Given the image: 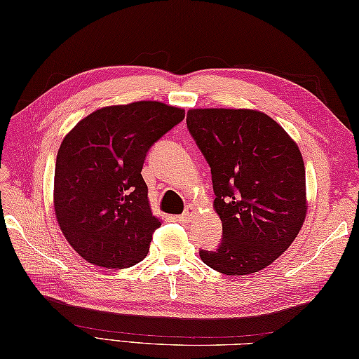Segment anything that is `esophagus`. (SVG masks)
<instances>
[{
	"label": "esophagus",
	"instance_id": "esophagus-1",
	"mask_svg": "<svg viewBox=\"0 0 359 359\" xmlns=\"http://www.w3.org/2000/svg\"><path fill=\"white\" fill-rule=\"evenodd\" d=\"M196 215H197V208L194 207V205H188L184 215L179 216V220H180V222L189 224V222H191V220L196 217Z\"/></svg>",
	"mask_w": 359,
	"mask_h": 359
}]
</instances>
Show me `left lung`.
I'll return each instance as SVG.
<instances>
[{
  "label": "left lung",
  "mask_w": 359,
  "mask_h": 359,
  "mask_svg": "<svg viewBox=\"0 0 359 359\" xmlns=\"http://www.w3.org/2000/svg\"><path fill=\"white\" fill-rule=\"evenodd\" d=\"M187 126L211 168L217 250L201 259L230 276L273 264L292 245L307 215L306 168L296 142L255 109H189Z\"/></svg>",
  "instance_id": "obj_1"
}]
</instances>
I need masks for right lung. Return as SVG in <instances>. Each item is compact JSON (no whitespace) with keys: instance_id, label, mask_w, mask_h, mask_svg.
Segmentation results:
<instances>
[{"instance_id":"1","label":"right lung","mask_w":359,"mask_h":359,"mask_svg":"<svg viewBox=\"0 0 359 359\" xmlns=\"http://www.w3.org/2000/svg\"><path fill=\"white\" fill-rule=\"evenodd\" d=\"M185 111L160 102L106 106L60 144L53 210L69 245L93 265L128 269L148 255L156 228L142 168L149 148Z\"/></svg>"}]
</instances>
